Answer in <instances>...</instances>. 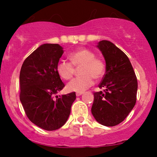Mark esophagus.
Here are the masks:
<instances>
[{"label":"esophagus","instance_id":"1","mask_svg":"<svg viewBox=\"0 0 157 157\" xmlns=\"http://www.w3.org/2000/svg\"><path fill=\"white\" fill-rule=\"evenodd\" d=\"M82 94H83L82 92H77V93H76V96L77 97H80Z\"/></svg>","mask_w":157,"mask_h":157}]
</instances>
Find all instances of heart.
Returning a JSON list of instances; mask_svg holds the SVG:
<instances>
[{"label":"heart","instance_id":"b5f03b06","mask_svg":"<svg viewBox=\"0 0 157 157\" xmlns=\"http://www.w3.org/2000/svg\"><path fill=\"white\" fill-rule=\"evenodd\" d=\"M71 63L60 61L57 66V71L65 80L71 79L75 72V68H80L81 76L74 78L67 84L69 91L83 92L94 84V78L100 80L105 73V63L87 48H81L69 55Z\"/></svg>","mask_w":157,"mask_h":157}]
</instances>
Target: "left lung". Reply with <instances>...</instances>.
I'll list each match as a JSON object with an SVG mask.
<instances>
[{"instance_id": "1", "label": "left lung", "mask_w": 157, "mask_h": 157, "mask_svg": "<svg viewBox=\"0 0 157 157\" xmlns=\"http://www.w3.org/2000/svg\"><path fill=\"white\" fill-rule=\"evenodd\" d=\"M97 47L105 58L106 69L99 85L104 90L94 93L91 113L101 125L115 126L127 117L136 104L137 79L128 57L114 44L102 40Z\"/></svg>"}]
</instances>
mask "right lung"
<instances>
[{
	"label": "right lung",
	"mask_w": 157,
	"mask_h": 157,
	"mask_svg": "<svg viewBox=\"0 0 157 157\" xmlns=\"http://www.w3.org/2000/svg\"><path fill=\"white\" fill-rule=\"evenodd\" d=\"M63 53L59 44L41 45L26 57L20 72V100L27 117L40 128L55 131L67 121L75 92L54 95L65 85L57 66Z\"/></svg>",
	"instance_id": "obj_1"
}]
</instances>
